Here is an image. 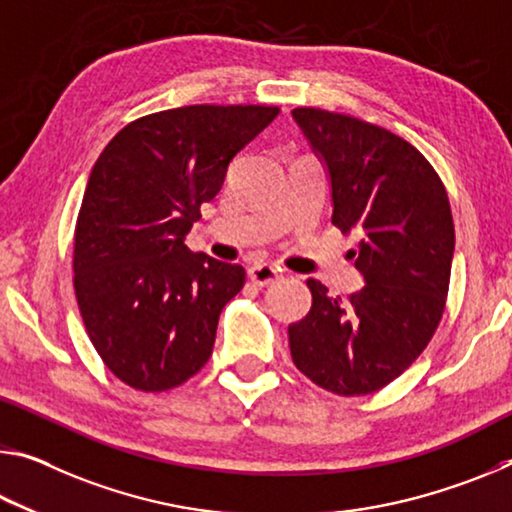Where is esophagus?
Segmentation results:
<instances>
[{
	"instance_id": "34e87169",
	"label": "esophagus",
	"mask_w": 512,
	"mask_h": 512,
	"mask_svg": "<svg viewBox=\"0 0 512 512\" xmlns=\"http://www.w3.org/2000/svg\"><path fill=\"white\" fill-rule=\"evenodd\" d=\"M248 278L253 280L255 285H259V287H269V285H273L275 280L282 278V271L278 269V266H273V264L257 262L253 266H248Z\"/></svg>"
}]
</instances>
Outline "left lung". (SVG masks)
<instances>
[{
  "label": "left lung",
  "instance_id": "1",
  "mask_svg": "<svg viewBox=\"0 0 512 512\" xmlns=\"http://www.w3.org/2000/svg\"><path fill=\"white\" fill-rule=\"evenodd\" d=\"M291 116L328 170L332 225L360 237L351 255L364 278L346 300L307 280L312 307L289 326L291 358L332 394L378 392L440 326L456 250L449 196L401 136L323 109L300 107Z\"/></svg>",
  "mask_w": 512,
  "mask_h": 512
}]
</instances>
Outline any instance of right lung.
Listing matches in <instances>:
<instances>
[{"label":"right lung","mask_w":512,"mask_h":512,"mask_svg":"<svg viewBox=\"0 0 512 512\" xmlns=\"http://www.w3.org/2000/svg\"><path fill=\"white\" fill-rule=\"evenodd\" d=\"M278 113L262 104L150 113L95 161L75 227V294L97 355L125 385L166 392L207 364L246 271L191 253L184 239L230 161Z\"/></svg>","instance_id":"obj_1"}]
</instances>
